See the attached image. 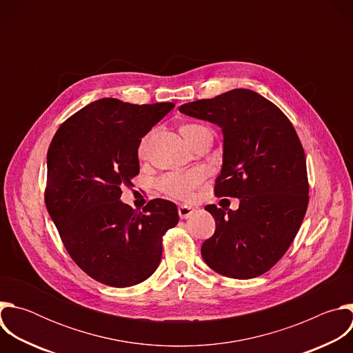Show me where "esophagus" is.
<instances>
[{"label":"esophagus","instance_id":"1","mask_svg":"<svg viewBox=\"0 0 353 353\" xmlns=\"http://www.w3.org/2000/svg\"><path fill=\"white\" fill-rule=\"evenodd\" d=\"M194 214V208L188 207V205H180L179 207V215L181 219H188L191 218Z\"/></svg>","mask_w":353,"mask_h":353}]
</instances>
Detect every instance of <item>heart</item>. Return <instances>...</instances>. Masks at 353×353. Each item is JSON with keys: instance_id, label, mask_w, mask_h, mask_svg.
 I'll return each mask as SVG.
<instances>
[{"instance_id": "b5f03b06", "label": "heart", "mask_w": 353, "mask_h": 353, "mask_svg": "<svg viewBox=\"0 0 353 353\" xmlns=\"http://www.w3.org/2000/svg\"><path fill=\"white\" fill-rule=\"evenodd\" d=\"M201 131H208V128L201 125V124H195V123L184 124L180 128V132L184 137L185 142H188L191 139V137H194L195 134H198ZM145 148H146V138H143L139 145V157H143ZM201 180H203V176H201L199 172H187V173L172 172L159 179L158 187L161 188V191H163L165 194H168L172 198L190 199L194 188H196L199 185Z\"/></svg>"}]
</instances>
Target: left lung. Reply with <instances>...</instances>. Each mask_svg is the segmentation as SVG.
Instances as JSON below:
<instances>
[{
  "mask_svg": "<svg viewBox=\"0 0 353 353\" xmlns=\"http://www.w3.org/2000/svg\"><path fill=\"white\" fill-rule=\"evenodd\" d=\"M179 110L221 127L223 163L215 194L240 199L236 211L205 207L216 229L201 256L221 275L260 276L283 257L303 222L309 204L303 146L289 119L250 89H233Z\"/></svg>",
  "mask_w": 353,
  "mask_h": 353,
  "instance_id": "8db88e82",
  "label": "left lung"
}]
</instances>
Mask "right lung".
I'll use <instances>...</instances> for the list:
<instances>
[{
    "label": "right lung",
    "mask_w": 353,
    "mask_h": 353,
    "mask_svg": "<svg viewBox=\"0 0 353 353\" xmlns=\"http://www.w3.org/2000/svg\"><path fill=\"white\" fill-rule=\"evenodd\" d=\"M173 108L99 99L65 120L48 146V215L71 259L97 282L127 288L149 278L162 236L179 222L172 201L152 199L142 211L120 201L139 173L141 138Z\"/></svg>",
    "instance_id": "obj_1"
}]
</instances>
